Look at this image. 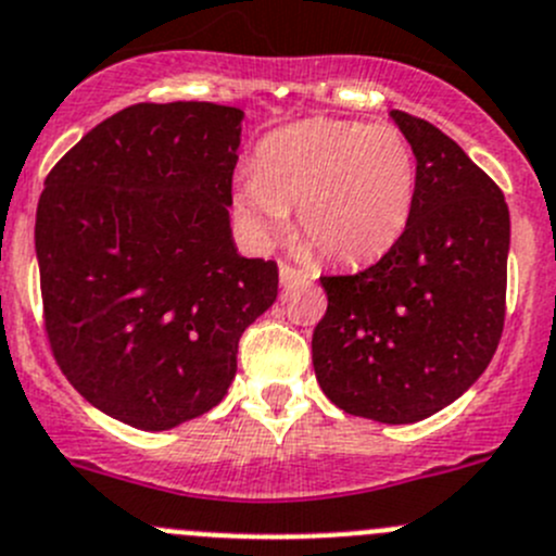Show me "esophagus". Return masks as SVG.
Listing matches in <instances>:
<instances>
[{
    "label": "esophagus",
    "mask_w": 556,
    "mask_h": 556,
    "mask_svg": "<svg viewBox=\"0 0 556 556\" xmlns=\"http://www.w3.org/2000/svg\"><path fill=\"white\" fill-rule=\"evenodd\" d=\"M312 279H315V274L312 271L295 268L290 266V263H279V282H282V288H293V285L299 282H312Z\"/></svg>",
    "instance_id": "1"
}]
</instances>
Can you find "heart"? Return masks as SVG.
Wrapping results in <instances>:
<instances>
[{
	"label": "heart",
	"instance_id": "b5f03b06",
	"mask_svg": "<svg viewBox=\"0 0 556 556\" xmlns=\"http://www.w3.org/2000/svg\"><path fill=\"white\" fill-rule=\"evenodd\" d=\"M418 163L407 135L386 122L306 118L261 143L255 174L236 187V206L261 239L285 230L299 208L301 239L326 261L364 266L407 230Z\"/></svg>",
	"mask_w": 556,
	"mask_h": 556
}]
</instances>
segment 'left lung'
Masks as SVG:
<instances>
[{
	"label": "left lung",
	"instance_id": "left-lung-1",
	"mask_svg": "<svg viewBox=\"0 0 556 556\" xmlns=\"http://www.w3.org/2000/svg\"><path fill=\"white\" fill-rule=\"evenodd\" d=\"M418 163L402 239L348 277H320L326 317L312 366L339 409L415 424L462 396L505 323L510 214L500 187L434 124L391 111Z\"/></svg>",
	"mask_w": 556,
	"mask_h": 556
}]
</instances>
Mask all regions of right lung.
Masks as SVG:
<instances>
[{"label": "right lung", "mask_w": 556, "mask_h": 556, "mask_svg": "<svg viewBox=\"0 0 556 556\" xmlns=\"http://www.w3.org/2000/svg\"><path fill=\"white\" fill-rule=\"evenodd\" d=\"M241 122L214 102H138L46 179L35 252L53 358L127 427L217 407L241 333L277 301V263L239 255L230 230Z\"/></svg>", "instance_id": "add662e5"}]
</instances>
